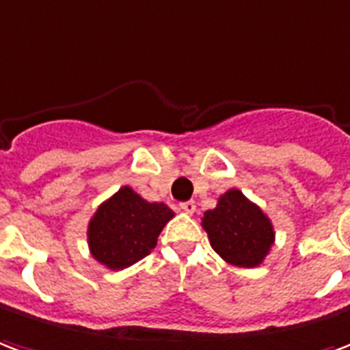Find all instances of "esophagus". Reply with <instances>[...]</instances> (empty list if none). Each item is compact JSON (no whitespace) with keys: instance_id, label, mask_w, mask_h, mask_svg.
<instances>
[{"instance_id":"34e87169","label":"esophagus","mask_w":350,"mask_h":350,"mask_svg":"<svg viewBox=\"0 0 350 350\" xmlns=\"http://www.w3.org/2000/svg\"><path fill=\"white\" fill-rule=\"evenodd\" d=\"M178 206H180V208H183V211L188 214H192L193 211H196V203H193V201H183V203H180Z\"/></svg>"}]
</instances>
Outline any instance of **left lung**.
<instances>
[{
	"label": "left lung",
	"instance_id": "left-lung-1",
	"mask_svg": "<svg viewBox=\"0 0 350 350\" xmlns=\"http://www.w3.org/2000/svg\"><path fill=\"white\" fill-rule=\"evenodd\" d=\"M203 228L214 252L244 269L257 267L274 242L269 218L239 190L224 193L216 208L206 211Z\"/></svg>",
	"mask_w": 350,
	"mask_h": 350
}]
</instances>
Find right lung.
<instances>
[{
    "mask_svg": "<svg viewBox=\"0 0 350 350\" xmlns=\"http://www.w3.org/2000/svg\"><path fill=\"white\" fill-rule=\"evenodd\" d=\"M172 218L170 206L149 203L124 186L100 205L89 224L91 254L109 269H126L149 256L158 234Z\"/></svg>",
    "mask_w": 350,
    "mask_h": 350,
    "instance_id": "obj_1",
    "label": "right lung"
}]
</instances>
